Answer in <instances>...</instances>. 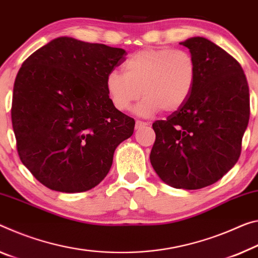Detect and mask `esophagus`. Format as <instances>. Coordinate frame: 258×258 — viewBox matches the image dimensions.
<instances>
[{
	"instance_id": "obj_1",
	"label": "esophagus",
	"mask_w": 258,
	"mask_h": 258,
	"mask_svg": "<svg viewBox=\"0 0 258 258\" xmlns=\"http://www.w3.org/2000/svg\"><path fill=\"white\" fill-rule=\"evenodd\" d=\"M147 125H149L148 121H142V120H137L136 121V128L137 130L144 127V126H147Z\"/></svg>"
}]
</instances>
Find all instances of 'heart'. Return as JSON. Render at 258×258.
Masks as SVG:
<instances>
[{
	"mask_svg": "<svg viewBox=\"0 0 258 258\" xmlns=\"http://www.w3.org/2000/svg\"><path fill=\"white\" fill-rule=\"evenodd\" d=\"M121 73L113 70L105 79L109 99L118 111H127L140 97L136 112L149 117L163 109L174 112L182 108L198 80V63L186 50L147 48L131 55Z\"/></svg>",
	"mask_w": 258,
	"mask_h": 258,
	"instance_id": "heart-1",
	"label": "heart"
}]
</instances>
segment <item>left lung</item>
<instances>
[{
    "instance_id": "obj_1",
    "label": "left lung",
    "mask_w": 258,
    "mask_h": 258,
    "mask_svg": "<svg viewBox=\"0 0 258 258\" xmlns=\"http://www.w3.org/2000/svg\"><path fill=\"white\" fill-rule=\"evenodd\" d=\"M180 44L195 57L198 80L182 108L153 124L150 163L167 185L200 189L238 162L250 116L249 87L238 60L210 40Z\"/></svg>"
}]
</instances>
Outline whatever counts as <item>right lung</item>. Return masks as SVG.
<instances>
[{"mask_svg": "<svg viewBox=\"0 0 258 258\" xmlns=\"http://www.w3.org/2000/svg\"><path fill=\"white\" fill-rule=\"evenodd\" d=\"M126 51L68 36L25 59L14 85L11 120L20 161L52 190L86 191L103 180L133 118L113 107L105 79Z\"/></svg>", "mask_w": 258, "mask_h": 258, "instance_id": "right-lung-1", "label": "right lung"}]
</instances>
